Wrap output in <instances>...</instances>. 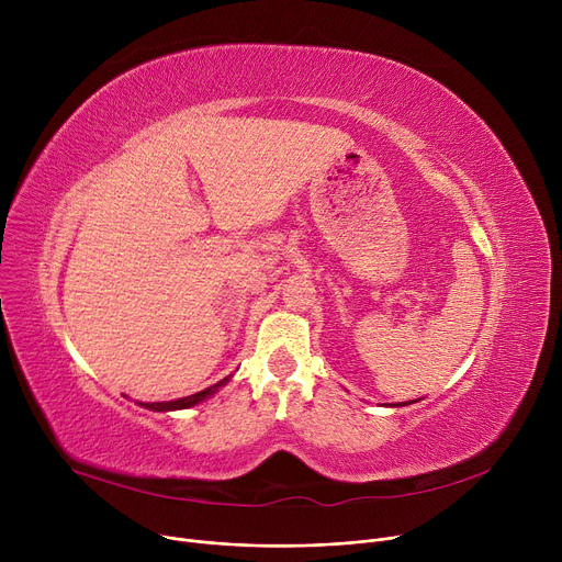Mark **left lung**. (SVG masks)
Here are the masks:
<instances>
[{
  "label": "left lung",
  "instance_id": "8db88e82",
  "mask_svg": "<svg viewBox=\"0 0 562 562\" xmlns=\"http://www.w3.org/2000/svg\"><path fill=\"white\" fill-rule=\"evenodd\" d=\"M409 403H412V401H407V403H390V405H392V407H398V405H409Z\"/></svg>",
  "mask_w": 562,
  "mask_h": 562
}]
</instances>
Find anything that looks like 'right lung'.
<instances>
[{"instance_id":"1","label":"right lung","mask_w":562,"mask_h":562,"mask_svg":"<svg viewBox=\"0 0 562 562\" xmlns=\"http://www.w3.org/2000/svg\"><path fill=\"white\" fill-rule=\"evenodd\" d=\"M229 382V375L227 378H223L221 382H216V385H212V387H206V390H202V392H198V394H191V396H184V398H177V401H161V403H140L143 407H147V409H155V412H172V409H187V407H193V405H198V403H202L204 398H210L212 394H216L223 385H227Z\"/></svg>"}]
</instances>
